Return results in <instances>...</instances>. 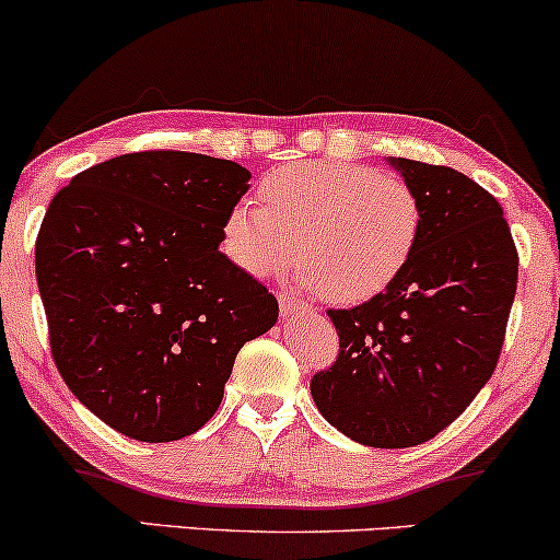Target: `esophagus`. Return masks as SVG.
Returning <instances> with one entry per match:
<instances>
[{"instance_id": "obj_1", "label": "esophagus", "mask_w": 560, "mask_h": 560, "mask_svg": "<svg viewBox=\"0 0 560 560\" xmlns=\"http://www.w3.org/2000/svg\"><path fill=\"white\" fill-rule=\"evenodd\" d=\"M279 307H281V316H294V313H311V307H307L305 302H300L298 298H292V294H287V292L279 294Z\"/></svg>"}]
</instances>
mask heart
<instances>
[{
  "mask_svg": "<svg viewBox=\"0 0 560 560\" xmlns=\"http://www.w3.org/2000/svg\"><path fill=\"white\" fill-rule=\"evenodd\" d=\"M260 208L240 202L223 218V253L266 279L294 255V279L320 298L358 305L387 292L423 234L421 197L405 178L369 165L313 160L262 176Z\"/></svg>",
  "mask_w": 560,
  "mask_h": 560,
  "instance_id": "obj_1",
  "label": "heart"
}]
</instances>
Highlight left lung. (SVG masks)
Instances as JSON below:
<instances>
[{
    "instance_id": "obj_1",
    "label": "left lung",
    "mask_w": 560,
    "mask_h": 560,
    "mask_svg": "<svg viewBox=\"0 0 560 560\" xmlns=\"http://www.w3.org/2000/svg\"><path fill=\"white\" fill-rule=\"evenodd\" d=\"M423 205L413 260L387 292L326 311L331 369L311 378L320 416L369 447L432 440L490 382L518 281V253L490 191L447 165L392 160Z\"/></svg>"
}]
</instances>
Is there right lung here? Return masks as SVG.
Instances as JSON below:
<instances>
[{
  "instance_id": "1",
  "label": "right lung",
  "mask_w": 560,
  "mask_h": 560,
  "mask_svg": "<svg viewBox=\"0 0 560 560\" xmlns=\"http://www.w3.org/2000/svg\"><path fill=\"white\" fill-rule=\"evenodd\" d=\"M249 171L147 150L92 165L57 191L36 236V281L60 376L139 442L205 427L236 352L279 302L218 249Z\"/></svg>"
}]
</instances>
